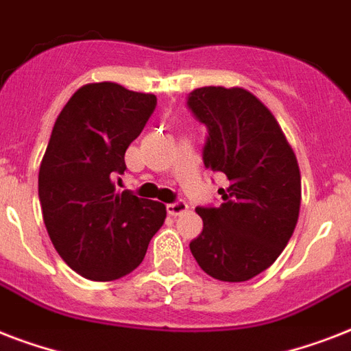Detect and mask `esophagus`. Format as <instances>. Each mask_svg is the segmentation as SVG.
Masks as SVG:
<instances>
[{
	"instance_id": "1",
	"label": "esophagus",
	"mask_w": 351,
	"mask_h": 351,
	"mask_svg": "<svg viewBox=\"0 0 351 351\" xmlns=\"http://www.w3.org/2000/svg\"><path fill=\"white\" fill-rule=\"evenodd\" d=\"M165 209H167V215H171V217H178V215L186 213L187 204L184 202V200H176V202H173V204H167V206H165Z\"/></svg>"
}]
</instances>
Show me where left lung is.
Listing matches in <instances>:
<instances>
[{"mask_svg":"<svg viewBox=\"0 0 351 351\" xmlns=\"http://www.w3.org/2000/svg\"><path fill=\"white\" fill-rule=\"evenodd\" d=\"M187 106L208 127L206 169L222 173L219 208H197L202 233L191 240L198 266L224 282H244L271 266L293 234L300 171L271 111L240 87H200Z\"/></svg>","mask_w":351,"mask_h":351,"instance_id":"1","label":"left lung"}]
</instances>
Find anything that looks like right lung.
Instances as JSON below:
<instances>
[{"mask_svg":"<svg viewBox=\"0 0 351 351\" xmlns=\"http://www.w3.org/2000/svg\"><path fill=\"white\" fill-rule=\"evenodd\" d=\"M156 107V96L112 82L80 87L56 118L38 175L43 222L67 266L89 280H117L142 264L165 206L112 178Z\"/></svg>","mask_w":351,"mask_h":351,"instance_id":"1","label":"right lung"}]
</instances>
